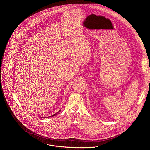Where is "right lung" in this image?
<instances>
[{
	"label": "right lung",
	"mask_w": 150,
	"mask_h": 150,
	"mask_svg": "<svg viewBox=\"0 0 150 150\" xmlns=\"http://www.w3.org/2000/svg\"><path fill=\"white\" fill-rule=\"evenodd\" d=\"M61 111V110H59V111H58V112H57V113H56V114H54V115H51V116H50V117H52V116H54V115H56V114H57V113H58V112H59V111Z\"/></svg>",
	"instance_id": "obj_1"
}]
</instances>
